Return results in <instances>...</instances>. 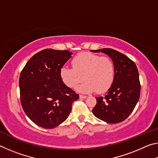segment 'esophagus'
I'll return each instance as SVG.
<instances>
[{"mask_svg": "<svg viewBox=\"0 0 158 158\" xmlns=\"http://www.w3.org/2000/svg\"><path fill=\"white\" fill-rule=\"evenodd\" d=\"M79 98L81 99H85V98H86V96L84 95H79Z\"/></svg>", "mask_w": 158, "mask_h": 158, "instance_id": "esophagus-1", "label": "esophagus"}]
</instances>
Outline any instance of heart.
Returning a JSON list of instances; mask_svg holds the SVG:
<instances>
[{"mask_svg":"<svg viewBox=\"0 0 158 158\" xmlns=\"http://www.w3.org/2000/svg\"><path fill=\"white\" fill-rule=\"evenodd\" d=\"M73 68L64 66L60 69L63 82L69 88H74L81 81L84 84L78 88L80 92L98 93L109 89L115 77L114 63L110 58L81 53L72 61Z\"/></svg>","mask_w":158,"mask_h":158,"instance_id":"obj_1","label":"heart"}]
</instances>
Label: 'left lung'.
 I'll list each match as a JSON object with an SVG mask.
<instances>
[{
  "instance_id": "1",
  "label": "left lung",
  "mask_w": 158,
  "mask_h": 158,
  "mask_svg": "<svg viewBox=\"0 0 158 158\" xmlns=\"http://www.w3.org/2000/svg\"><path fill=\"white\" fill-rule=\"evenodd\" d=\"M107 54L115 66V77L106 95L96 98L93 114L107 123H118L133 111L139 99L141 85L137 66L133 61L116 50L104 48L93 50Z\"/></svg>"
}]
</instances>
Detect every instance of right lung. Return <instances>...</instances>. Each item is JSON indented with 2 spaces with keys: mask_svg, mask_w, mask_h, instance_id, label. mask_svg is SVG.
<instances>
[{
  "mask_svg": "<svg viewBox=\"0 0 158 158\" xmlns=\"http://www.w3.org/2000/svg\"><path fill=\"white\" fill-rule=\"evenodd\" d=\"M73 53L45 49L26 64L20 74V100L23 111L34 123L46 129L68 118L79 94L64 84L60 69Z\"/></svg>",
  "mask_w": 158,
  "mask_h": 158,
  "instance_id": "1",
  "label": "right lung"
}]
</instances>
